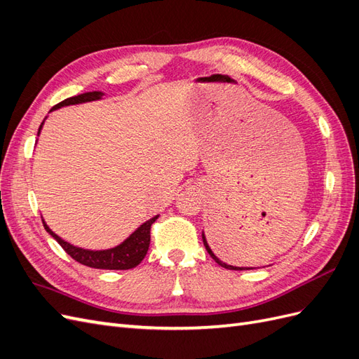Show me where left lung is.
<instances>
[{
    "instance_id": "8db88e82",
    "label": "left lung",
    "mask_w": 359,
    "mask_h": 359,
    "mask_svg": "<svg viewBox=\"0 0 359 359\" xmlns=\"http://www.w3.org/2000/svg\"><path fill=\"white\" fill-rule=\"evenodd\" d=\"M202 240H203V245H205V248H206V252L210 253V256L215 260L217 264H219L220 266H223V268H226V269H235V271H243L244 268H238V266H232V265H227V264H224V262H222V260L217 257L212 252H211V248H210V245H208V243H206V240H205V235H202Z\"/></svg>"
}]
</instances>
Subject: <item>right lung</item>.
I'll use <instances>...</instances> for the list:
<instances>
[{"label":"right lung","instance_id":"add662e5","mask_svg":"<svg viewBox=\"0 0 359 359\" xmlns=\"http://www.w3.org/2000/svg\"><path fill=\"white\" fill-rule=\"evenodd\" d=\"M103 94L100 91H94V93H85L70 97V99H66L60 102L52 107L53 109H58L61 106H69V104H78V103H85V102H93V100H99ZM43 126V123H41ZM40 126V128H41ZM39 128V133H40ZM158 219V215L153 217V219L145 222L142 226L137 227V229L130 235L127 240L119 244L115 248L111 250H100V252H93V250H83L79 247H74L69 243H66L58 235L53 233L46 223L43 222V226L45 229L55 238L58 244L64 248L70 257H73L76 262H79L82 265H86L90 268H97V269H130L137 266L140 262H142L144 257L147 256L148 247L151 243V226Z\"/></svg>","mask_w":359,"mask_h":359}]
</instances>
